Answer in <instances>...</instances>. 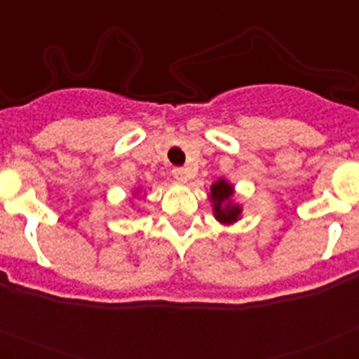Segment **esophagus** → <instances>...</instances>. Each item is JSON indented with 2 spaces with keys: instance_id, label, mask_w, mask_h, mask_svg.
<instances>
[{
  "instance_id": "obj_1",
  "label": "esophagus",
  "mask_w": 359,
  "mask_h": 359,
  "mask_svg": "<svg viewBox=\"0 0 359 359\" xmlns=\"http://www.w3.org/2000/svg\"><path fill=\"white\" fill-rule=\"evenodd\" d=\"M172 176H174V180L180 183H187V180H189V172H187L185 169H174Z\"/></svg>"
}]
</instances>
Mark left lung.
I'll use <instances>...</instances> for the list:
<instances>
[{
  "label": "left lung",
  "mask_w": 359,
  "mask_h": 359,
  "mask_svg": "<svg viewBox=\"0 0 359 359\" xmlns=\"http://www.w3.org/2000/svg\"><path fill=\"white\" fill-rule=\"evenodd\" d=\"M233 194H236L233 185L226 182V180H223V177H219L217 182L212 183L210 194H208L214 217L221 224H226V226L237 223L243 217V207H241L239 203L233 201Z\"/></svg>",
  "instance_id": "obj_1"
}]
</instances>
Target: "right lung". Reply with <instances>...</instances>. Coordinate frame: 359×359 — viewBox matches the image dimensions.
<instances>
[{
  "mask_svg": "<svg viewBox=\"0 0 359 359\" xmlns=\"http://www.w3.org/2000/svg\"><path fill=\"white\" fill-rule=\"evenodd\" d=\"M140 194H142V190L140 189H135V194H133V196H135V198H138V196H140ZM145 198H147V194L140 196V199H145Z\"/></svg>",
  "mask_w": 359,
  "mask_h": 359,
  "instance_id": "right-lung-1",
  "label": "right lung"
}]
</instances>
